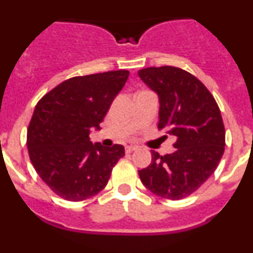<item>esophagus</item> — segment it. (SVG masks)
Instances as JSON below:
<instances>
[{"mask_svg": "<svg viewBox=\"0 0 253 253\" xmlns=\"http://www.w3.org/2000/svg\"><path fill=\"white\" fill-rule=\"evenodd\" d=\"M137 148V146H126L125 147V152H126V153H131V152H134Z\"/></svg>", "mask_w": 253, "mask_h": 253, "instance_id": "1", "label": "esophagus"}]
</instances>
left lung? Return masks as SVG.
Masks as SVG:
<instances>
[{
    "instance_id": "left-lung-1",
    "label": "left lung",
    "mask_w": 253,
    "mask_h": 253,
    "mask_svg": "<svg viewBox=\"0 0 253 253\" xmlns=\"http://www.w3.org/2000/svg\"><path fill=\"white\" fill-rule=\"evenodd\" d=\"M138 76L157 93L158 128L176 138L175 152H152L148 167L138 171L152 193L180 200L213 175L224 153L225 130L215 100L195 76L176 67H149Z\"/></svg>"
}]
</instances>
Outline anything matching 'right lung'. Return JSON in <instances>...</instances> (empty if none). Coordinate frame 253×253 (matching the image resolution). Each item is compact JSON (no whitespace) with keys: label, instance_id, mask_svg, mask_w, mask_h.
<instances>
[{"label":"right lung","instance_id":"right-lung-1","mask_svg":"<svg viewBox=\"0 0 253 253\" xmlns=\"http://www.w3.org/2000/svg\"><path fill=\"white\" fill-rule=\"evenodd\" d=\"M128 71L69 78L35 106L28 128V151L40 178L58 196L81 202L99 194L124 147L90 140L111 102L128 80Z\"/></svg>","mask_w":253,"mask_h":253}]
</instances>
